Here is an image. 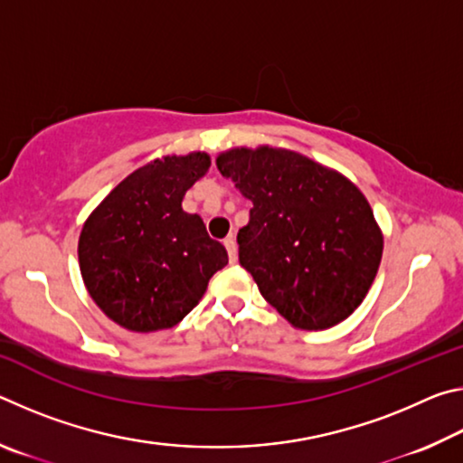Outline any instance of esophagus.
Returning a JSON list of instances; mask_svg holds the SVG:
<instances>
[{"mask_svg": "<svg viewBox=\"0 0 463 463\" xmlns=\"http://www.w3.org/2000/svg\"><path fill=\"white\" fill-rule=\"evenodd\" d=\"M224 247H226V250H229L231 263H237V242H234L232 234H231V237L224 239Z\"/></svg>", "mask_w": 463, "mask_h": 463, "instance_id": "1", "label": "esophagus"}]
</instances>
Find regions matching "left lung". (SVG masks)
<instances>
[{"label":"left lung","instance_id":"left-lung-1","mask_svg":"<svg viewBox=\"0 0 463 463\" xmlns=\"http://www.w3.org/2000/svg\"><path fill=\"white\" fill-rule=\"evenodd\" d=\"M245 198L239 263L288 323L323 331L354 312L382 260V234L364 194L292 151L232 148L216 159Z\"/></svg>","mask_w":463,"mask_h":463}]
</instances>
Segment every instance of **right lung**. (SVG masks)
Listing matches in <instances>:
<instances>
[{"label":"right lung","instance_id":"obj_1","mask_svg":"<svg viewBox=\"0 0 463 463\" xmlns=\"http://www.w3.org/2000/svg\"><path fill=\"white\" fill-rule=\"evenodd\" d=\"M208 167L206 153L148 163L122 179L83 226L80 265L88 292L128 331L175 326L229 263L202 218L182 208Z\"/></svg>","mask_w":463,"mask_h":463}]
</instances>
